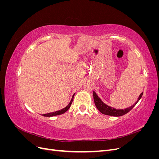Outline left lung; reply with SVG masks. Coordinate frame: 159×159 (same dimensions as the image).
I'll list each match as a JSON object with an SVG mask.
<instances>
[{"mask_svg":"<svg viewBox=\"0 0 159 159\" xmlns=\"http://www.w3.org/2000/svg\"><path fill=\"white\" fill-rule=\"evenodd\" d=\"M143 92L140 94V95L139 96L138 99L135 103L133 104L132 106L129 107L128 108L124 109H116L115 108H113L109 106V105H106L104 103L101 99L98 97V95L96 94V93L93 91V99H94V103L96 107L99 111L104 114V115H110V116H114V117H119V116H122L123 115H125L128 112H129L135 105L139 100L141 99L142 95H143Z\"/></svg>","mask_w":159,"mask_h":159,"instance_id":"8db88e82","label":"left lung"}]
</instances>
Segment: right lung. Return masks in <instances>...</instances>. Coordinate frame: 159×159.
<instances>
[{
    "label": "right lung",
    "instance_id": "obj_1",
    "mask_svg": "<svg viewBox=\"0 0 159 159\" xmlns=\"http://www.w3.org/2000/svg\"><path fill=\"white\" fill-rule=\"evenodd\" d=\"M74 95H75V93L73 95V96H72V98H71V101H70V102L69 103V104H68V105H67V106H66V107L63 108V109H61V110L57 111L52 112V113H46V114H44V115H43V116H44V117H54V116H56V115H61V114H63V113H66V112L67 111H68V110L70 109V106H71V103H72V102H73V99H74Z\"/></svg>",
    "mask_w": 159,
    "mask_h": 159
}]
</instances>
